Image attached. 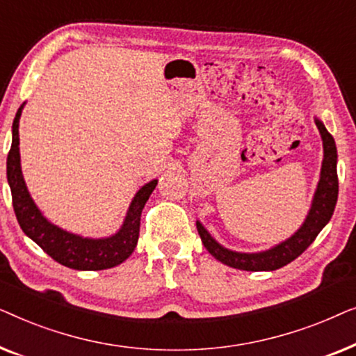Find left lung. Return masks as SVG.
I'll return each mask as SVG.
<instances>
[{
    "label": "left lung",
    "instance_id": "left-lung-1",
    "mask_svg": "<svg viewBox=\"0 0 356 356\" xmlns=\"http://www.w3.org/2000/svg\"><path fill=\"white\" fill-rule=\"evenodd\" d=\"M321 138H323L324 145V160L323 168H321V179L316 189L313 206L306 217V220L298 232L289 240L280 243L275 248L264 252H235L227 250L218 245L213 238L209 235V232L201 223H196L199 236L206 246V250L223 264L235 267L241 270H275L280 269L291 261L296 259L301 252L308 250V246L316 240L319 232L327 225V222L332 217L335 204H337L339 196V177H337V147L335 140L325 126L316 120Z\"/></svg>",
    "mask_w": 356,
    "mask_h": 356
}]
</instances>
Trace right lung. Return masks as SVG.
Listing matches in <instances>:
<instances>
[{"mask_svg":"<svg viewBox=\"0 0 356 356\" xmlns=\"http://www.w3.org/2000/svg\"><path fill=\"white\" fill-rule=\"evenodd\" d=\"M22 106L17 110L13 123V144L8 154L6 175L11 188L13 207L22 232L32 238L51 259L76 270H102L110 269L128 259L138 245L140 212L147 199L157 186V179L144 184L131 202L123 227L116 235L102 240H90L67 233L53 225L42 216L31 194L21 172V155H19V118Z\"/></svg>","mask_w":356,"mask_h":356,"instance_id":"1","label":"right lung"}]
</instances>
